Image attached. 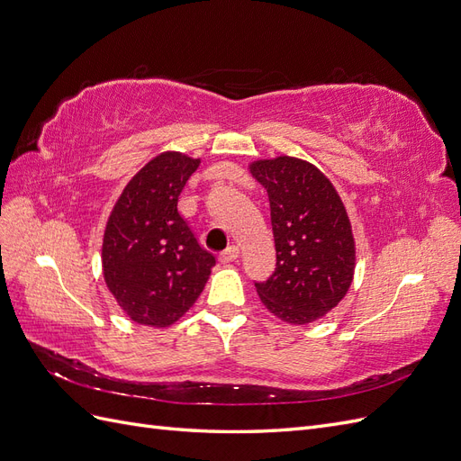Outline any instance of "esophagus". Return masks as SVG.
I'll list each match as a JSON object with an SVG mask.
<instances>
[{"label":"esophagus","instance_id":"1","mask_svg":"<svg viewBox=\"0 0 461 461\" xmlns=\"http://www.w3.org/2000/svg\"><path fill=\"white\" fill-rule=\"evenodd\" d=\"M239 254H240L239 246H229V248L225 249V252L219 254V261H221V263H230V261H234L236 258H239Z\"/></svg>","mask_w":461,"mask_h":461}]
</instances>
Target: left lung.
Returning a JSON list of instances; mask_svg holds the SVG:
<instances>
[{
	"instance_id": "8db88e82",
	"label": "left lung",
	"mask_w": 461,
	"mask_h": 461,
	"mask_svg": "<svg viewBox=\"0 0 461 461\" xmlns=\"http://www.w3.org/2000/svg\"><path fill=\"white\" fill-rule=\"evenodd\" d=\"M267 190L276 249L275 273L256 283L273 315L305 325L337 308L352 285L356 244L346 207L315 165L281 156L249 165Z\"/></svg>"
}]
</instances>
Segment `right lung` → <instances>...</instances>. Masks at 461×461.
Wrapping results in <instances>:
<instances>
[{
    "mask_svg": "<svg viewBox=\"0 0 461 461\" xmlns=\"http://www.w3.org/2000/svg\"><path fill=\"white\" fill-rule=\"evenodd\" d=\"M198 165L178 151L153 158L109 215L102 246L105 285L140 325H173L198 300L215 265L176 207Z\"/></svg>",
    "mask_w": 461,
    "mask_h": 461,
    "instance_id": "right-lung-1",
    "label": "right lung"
}]
</instances>
